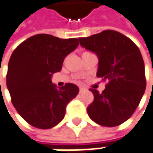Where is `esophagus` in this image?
Instances as JSON below:
<instances>
[{"mask_svg":"<svg viewBox=\"0 0 153 153\" xmlns=\"http://www.w3.org/2000/svg\"><path fill=\"white\" fill-rule=\"evenodd\" d=\"M85 91V88H83V87H80L79 88V93H83Z\"/></svg>","mask_w":153,"mask_h":153,"instance_id":"obj_1","label":"esophagus"}]
</instances>
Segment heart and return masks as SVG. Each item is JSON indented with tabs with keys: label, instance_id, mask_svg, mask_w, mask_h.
Instances as JSON below:
<instances>
[{
	"label": "heart",
	"instance_id": "1",
	"mask_svg": "<svg viewBox=\"0 0 153 153\" xmlns=\"http://www.w3.org/2000/svg\"><path fill=\"white\" fill-rule=\"evenodd\" d=\"M85 53H86V52H85Z\"/></svg>",
	"mask_w": 153,
	"mask_h": 153
}]
</instances>
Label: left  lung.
Instances as JSON below:
<instances>
[{
	"label": "left lung",
	"instance_id": "8db88e82",
	"mask_svg": "<svg viewBox=\"0 0 153 153\" xmlns=\"http://www.w3.org/2000/svg\"><path fill=\"white\" fill-rule=\"evenodd\" d=\"M79 40L83 48L98 55L97 76L108 81L101 94L90 89L94 100L87 106V113L100 126H120L135 112L146 87L145 64L139 48L114 30Z\"/></svg>",
	"mask_w": 153,
	"mask_h": 153
}]
</instances>
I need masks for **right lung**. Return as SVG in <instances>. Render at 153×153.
I'll use <instances>...</instances> for the list:
<instances>
[{
	"label": "right lung",
	"instance_id": "right-lung-1",
	"mask_svg": "<svg viewBox=\"0 0 153 153\" xmlns=\"http://www.w3.org/2000/svg\"><path fill=\"white\" fill-rule=\"evenodd\" d=\"M78 46L76 38L40 33L23 41L13 52L7 86L14 108L29 125L50 129L63 120L67 105L79 94V87L67 83L57 88L51 77L61 70L64 59Z\"/></svg>",
	"mask_w": 153,
	"mask_h": 153
}]
</instances>
